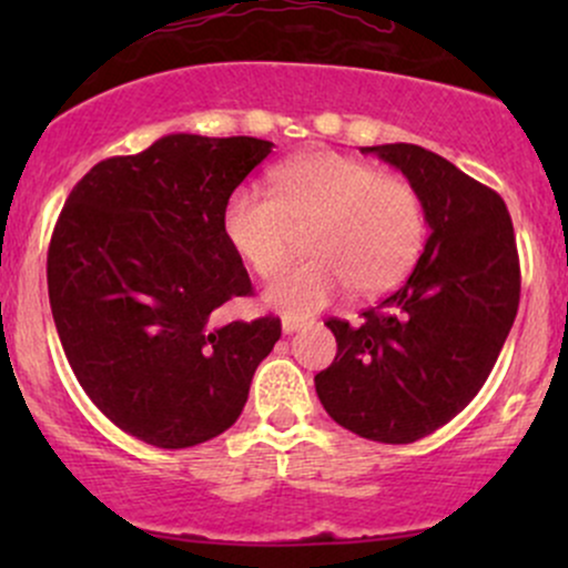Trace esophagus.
Segmentation results:
<instances>
[{
	"instance_id": "esophagus-1",
	"label": "esophagus",
	"mask_w": 568,
	"mask_h": 568,
	"mask_svg": "<svg viewBox=\"0 0 568 568\" xmlns=\"http://www.w3.org/2000/svg\"><path fill=\"white\" fill-rule=\"evenodd\" d=\"M304 325H306V321H298V317H291V315L283 317V331H285V334H296V331H302Z\"/></svg>"
}]
</instances>
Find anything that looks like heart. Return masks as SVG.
<instances>
[{"label": "heart", "instance_id": "1", "mask_svg": "<svg viewBox=\"0 0 568 568\" xmlns=\"http://www.w3.org/2000/svg\"><path fill=\"white\" fill-rule=\"evenodd\" d=\"M224 237L258 277L291 262L298 232L315 253L275 280L266 302L310 315L355 285L366 296L395 288L425 247L419 192L400 175L334 152L293 158L272 173V192L243 186L224 205Z\"/></svg>", "mask_w": 568, "mask_h": 568}]
</instances>
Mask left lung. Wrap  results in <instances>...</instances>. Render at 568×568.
<instances>
[{"label": "left lung", "instance_id": "left-lung-1", "mask_svg": "<svg viewBox=\"0 0 568 568\" xmlns=\"http://www.w3.org/2000/svg\"><path fill=\"white\" fill-rule=\"evenodd\" d=\"M414 184L429 237L406 283L361 312L331 317L336 357L315 376L331 419L361 438L414 443L478 395L510 334L520 264L505 200L416 143L366 146Z\"/></svg>", "mask_w": 568, "mask_h": 568}]
</instances>
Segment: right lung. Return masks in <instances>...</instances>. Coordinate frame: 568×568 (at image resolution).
Wrapping results in <instances>:
<instances>
[{
  "label": "right lung",
  "instance_id": "right-lung-1",
  "mask_svg": "<svg viewBox=\"0 0 568 568\" xmlns=\"http://www.w3.org/2000/svg\"><path fill=\"white\" fill-rule=\"evenodd\" d=\"M275 143L173 133L90 168L48 247L63 352L98 410L158 448L230 429L280 317L219 323L253 285L224 237V205Z\"/></svg>",
  "mask_w": 568,
  "mask_h": 568
}]
</instances>
